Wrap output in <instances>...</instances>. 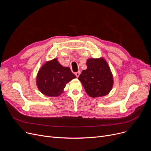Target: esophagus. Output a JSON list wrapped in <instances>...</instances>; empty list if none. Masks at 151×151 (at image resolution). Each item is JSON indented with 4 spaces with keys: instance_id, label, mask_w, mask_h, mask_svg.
<instances>
[{
    "instance_id": "34e87169",
    "label": "esophagus",
    "mask_w": 151,
    "mask_h": 151,
    "mask_svg": "<svg viewBox=\"0 0 151 151\" xmlns=\"http://www.w3.org/2000/svg\"><path fill=\"white\" fill-rule=\"evenodd\" d=\"M80 71H78V72H76V73H75V75H76V76L77 78L79 77V76H80Z\"/></svg>"
}]
</instances>
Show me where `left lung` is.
<instances>
[{
  "instance_id": "1",
  "label": "left lung",
  "mask_w": 151,
  "mask_h": 151,
  "mask_svg": "<svg viewBox=\"0 0 151 151\" xmlns=\"http://www.w3.org/2000/svg\"><path fill=\"white\" fill-rule=\"evenodd\" d=\"M87 69L78 78L89 96L104 97L111 91L114 81L111 71L104 58H90L86 61Z\"/></svg>"
}]
</instances>
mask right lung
<instances>
[{"label": "right lung", "mask_w": 151, "mask_h": 151, "mask_svg": "<svg viewBox=\"0 0 151 151\" xmlns=\"http://www.w3.org/2000/svg\"><path fill=\"white\" fill-rule=\"evenodd\" d=\"M76 78L69 67L62 66L55 58L46 61L39 69L36 84L45 96L58 97L64 91L66 84Z\"/></svg>", "instance_id": "right-lung-1"}]
</instances>
